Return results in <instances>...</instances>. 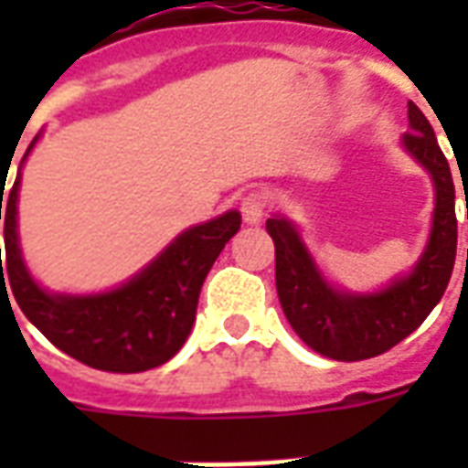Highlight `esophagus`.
<instances>
[{"label": "esophagus", "mask_w": 468, "mask_h": 468, "mask_svg": "<svg viewBox=\"0 0 468 468\" xmlns=\"http://www.w3.org/2000/svg\"><path fill=\"white\" fill-rule=\"evenodd\" d=\"M240 213H243L245 223H261L268 213V197L263 193H250L245 195L243 203H240Z\"/></svg>", "instance_id": "obj_1"}]
</instances>
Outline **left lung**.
Listing matches in <instances>:
<instances>
[{
  "label": "left lung",
  "mask_w": 468,
  "mask_h": 468,
  "mask_svg": "<svg viewBox=\"0 0 468 468\" xmlns=\"http://www.w3.org/2000/svg\"><path fill=\"white\" fill-rule=\"evenodd\" d=\"M409 127L401 147L433 183L429 240L409 273L371 293L346 291L325 278L293 220L273 215L265 223L275 243V288L285 318L305 346L334 361H363L401 344L441 301L452 278L456 261L452 170L433 127L413 102H409Z\"/></svg>",
  "instance_id": "8db88e82"
}]
</instances>
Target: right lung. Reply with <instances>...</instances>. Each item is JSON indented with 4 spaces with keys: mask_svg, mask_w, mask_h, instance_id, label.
Here are the masks:
<instances>
[{
    "mask_svg": "<svg viewBox=\"0 0 468 468\" xmlns=\"http://www.w3.org/2000/svg\"><path fill=\"white\" fill-rule=\"evenodd\" d=\"M37 140L39 134L27 147L12 190L6 195L5 187L0 190V220L5 218L2 295L9 301L6 291H12L22 314L49 344L92 368L140 373L163 366L183 348L193 331L205 275L210 273L225 243L240 230V213L228 210L183 230L163 253L117 288L102 293H52L29 273L16 225L22 165ZM2 185H6L5 175Z\"/></svg>",
    "mask_w": 468,
    "mask_h": 468,
    "instance_id": "right-lung-1",
    "label": "right lung"
}]
</instances>
